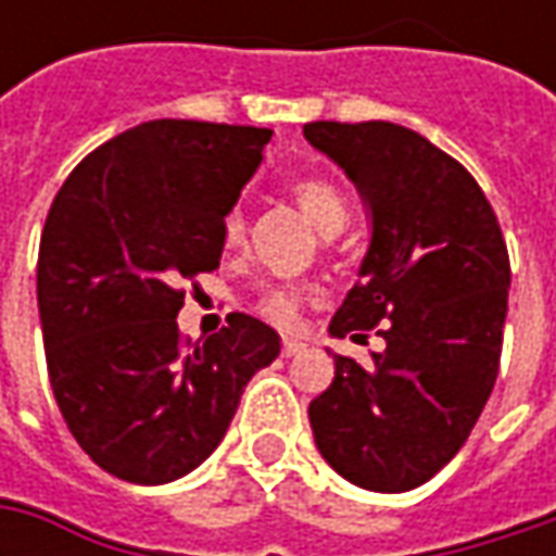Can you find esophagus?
<instances>
[{
    "mask_svg": "<svg viewBox=\"0 0 556 556\" xmlns=\"http://www.w3.org/2000/svg\"><path fill=\"white\" fill-rule=\"evenodd\" d=\"M303 350H306V343H303V340H293V337H285V340H281V355H285V358L303 353Z\"/></svg>",
    "mask_w": 556,
    "mask_h": 556,
    "instance_id": "obj_1",
    "label": "esophagus"
}]
</instances>
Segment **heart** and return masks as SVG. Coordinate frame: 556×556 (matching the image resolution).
Instances as JSON below:
<instances>
[{
  "mask_svg": "<svg viewBox=\"0 0 556 556\" xmlns=\"http://www.w3.org/2000/svg\"><path fill=\"white\" fill-rule=\"evenodd\" d=\"M290 198L296 201V206L312 219V225L321 235H337L343 223H346V201L343 194L333 188L331 182L318 179V176H303L296 182H290ZM247 238V216L241 206H231L223 219V241L225 247H241ZM306 303V290L296 285H281V288H268L260 300L256 309L263 318L290 328L296 321V315Z\"/></svg>",
  "mask_w": 556,
  "mask_h": 556,
  "instance_id": "b5f03b06",
  "label": "heart"
}]
</instances>
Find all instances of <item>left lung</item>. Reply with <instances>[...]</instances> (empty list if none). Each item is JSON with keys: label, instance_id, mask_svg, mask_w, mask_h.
Instances as JSON below:
<instances>
[{"label": "left lung", "instance_id": "1", "mask_svg": "<svg viewBox=\"0 0 556 556\" xmlns=\"http://www.w3.org/2000/svg\"><path fill=\"white\" fill-rule=\"evenodd\" d=\"M303 136L371 206V247L331 333L387 340L371 365L333 355L331 387L309 405L315 445L355 485L408 492L458 455L492 395L507 244L477 179L415 129L318 119Z\"/></svg>", "mask_w": 556, "mask_h": 556}]
</instances>
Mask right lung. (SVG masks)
<instances>
[{
    "instance_id": "right-lung-1",
    "label": "right lung",
    "mask_w": 556,
    "mask_h": 556,
    "mask_svg": "<svg viewBox=\"0 0 556 556\" xmlns=\"http://www.w3.org/2000/svg\"><path fill=\"white\" fill-rule=\"evenodd\" d=\"M268 129L151 119L76 163L46 216L36 300L54 402L79 448L117 480L161 485L223 442L247 380L281 340L231 312L191 343L185 281L219 268L223 219Z\"/></svg>"
}]
</instances>
